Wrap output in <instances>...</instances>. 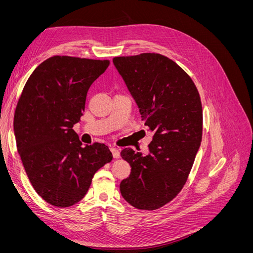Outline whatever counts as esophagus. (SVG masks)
<instances>
[{
    "label": "esophagus",
    "instance_id": "esophagus-1",
    "mask_svg": "<svg viewBox=\"0 0 253 253\" xmlns=\"http://www.w3.org/2000/svg\"><path fill=\"white\" fill-rule=\"evenodd\" d=\"M111 152L113 154V157L114 158H118L120 156V150L118 148H115V147H112L111 148Z\"/></svg>",
    "mask_w": 253,
    "mask_h": 253
}]
</instances>
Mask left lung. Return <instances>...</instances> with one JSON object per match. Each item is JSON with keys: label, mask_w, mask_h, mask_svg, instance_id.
Listing matches in <instances>:
<instances>
[{"label": "left lung", "mask_w": 253, "mask_h": 253, "mask_svg": "<svg viewBox=\"0 0 253 253\" xmlns=\"http://www.w3.org/2000/svg\"><path fill=\"white\" fill-rule=\"evenodd\" d=\"M113 63L153 133L149 154L121 151L131 174L120 182V192L137 209L156 210L180 192L200 149V94L187 73L159 53L116 57Z\"/></svg>", "instance_id": "1"}]
</instances>
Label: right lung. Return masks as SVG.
Segmentation results:
<instances>
[{"instance_id":"1","label":"right lung","mask_w":253,"mask_h":253,"mask_svg":"<svg viewBox=\"0 0 253 253\" xmlns=\"http://www.w3.org/2000/svg\"><path fill=\"white\" fill-rule=\"evenodd\" d=\"M108 60L55 56L30 75L13 118L17 148L36 192L66 208L86 194L94 174L113 155L103 143L82 145L73 126L80 121L86 94Z\"/></svg>"}]
</instances>
